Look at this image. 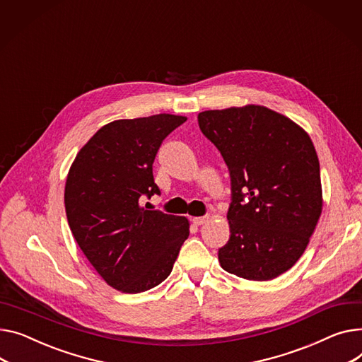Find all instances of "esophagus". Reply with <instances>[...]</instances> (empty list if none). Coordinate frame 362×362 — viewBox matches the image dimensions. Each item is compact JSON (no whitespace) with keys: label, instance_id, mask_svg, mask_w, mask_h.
Segmentation results:
<instances>
[{"label":"esophagus","instance_id":"esophagus-1","mask_svg":"<svg viewBox=\"0 0 362 362\" xmlns=\"http://www.w3.org/2000/svg\"><path fill=\"white\" fill-rule=\"evenodd\" d=\"M208 220H209L208 216H194V220H192V221H194L195 226H202V224H205Z\"/></svg>","mask_w":362,"mask_h":362}]
</instances>
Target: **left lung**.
I'll list each match as a JSON object with an SVG mask.
<instances>
[{
    "mask_svg": "<svg viewBox=\"0 0 362 362\" xmlns=\"http://www.w3.org/2000/svg\"><path fill=\"white\" fill-rule=\"evenodd\" d=\"M198 124L231 179L223 269L252 281L279 276L301 257L322 214L320 164L308 134L256 105L205 110Z\"/></svg>",
    "mask_w": 362,
    "mask_h": 362,
    "instance_id": "left-lung-1",
    "label": "left lung"
}]
</instances>
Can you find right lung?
Returning a JSON list of instances; mask_svg holds the SVG:
<instances>
[{"label": "right lung", "instance_id": "1", "mask_svg": "<svg viewBox=\"0 0 362 362\" xmlns=\"http://www.w3.org/2000/svg\"><path fill=\"white\" fill-rule=\"evenodd\" d=\"M185 116L115 120L77 154L65 183L69 228L94 269L115 290L136 294L161 284L189 235L185 216L141 206L160 195L153 163Z\"/></svg>", "mask_w": 362, "mask_h": 362}]
</instances>
